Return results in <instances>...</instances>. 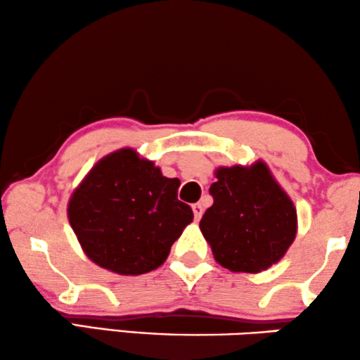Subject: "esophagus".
I'll list each match as a JSON object with an SVG mask.
<instances>
[{
	"label": "esophagus",
	"mask_w": 360,
	"mask_h": 360,
	"mask_svg": "<svg viewBox=\"0 0 360 360\" xmlns=\"http://www.w3.org/2000/svg\"><path fill=\"white\" fill-rule=\"evenodd\" d=\"M191 207H193V214H195V219L196 221H200L202 216V206L200 205V202H195Z\"/></svg>",
	"instance_id": "1"
}]
</instances>
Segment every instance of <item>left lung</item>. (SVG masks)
<instances>
[{"instance_id":"8db88e82","label":"left lung","mask_w":360,"mask_h":360,"mask_svg":"<svg viewBox=\"0 0 360 360\" xmlns=\"http://www.w3.org/2000/svg\"><path fill=\"white\" fill-rule=\"evenodd\" d=\"M211 207L200 222L214 259L233 273H259L278 263L294 242V202L266 164L219 167Z\"/></svg>"}]
</instances>
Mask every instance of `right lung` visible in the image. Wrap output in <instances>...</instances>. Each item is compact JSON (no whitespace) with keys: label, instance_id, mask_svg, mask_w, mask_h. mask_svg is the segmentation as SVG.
Returning a JSON list of instances; mask_svg holds the SVG:
<instances>
[{"label":"right lung","instance_id":"add662e5","mask_svg":"<svg viewBox=\"0 0 360 360\" xmlns=\"http://www.w3.org/2000/svg\"><path fill=\"white\" fill-rule=\"evenodd\" d=\"M180 180L124 148L94 165L71 195L68 219L84 253L123 276L159 268L193 221L176 198Z\"/></svg>","mask_w":360,"mask_h":360}]
</instances>
